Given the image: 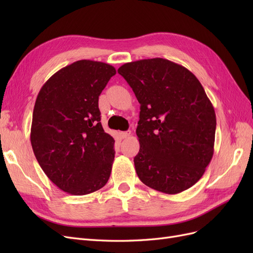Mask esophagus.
Returning a JSON list of instances; mask_svg holds the SVG:
<instances>
[{"label":"esophagus","instance_id":"esophagus-1","mask_svg":"<svg viewBox=\"0 0 253 253\" xmlns=\"http://www.w3.org/2000/svg\"><path fill=\"white\" fill-rule=\"evenodd\" d=\"M121 138H126V137H128L129 135H131V131H126V132H120L119 133Z\"/></svg>","mask_w":253,"mask_h":253}]
</instances>
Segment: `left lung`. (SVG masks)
Masks as SVG:
<instances>
[{
	"label": "left lung",
	"mask_w": 253,
	"mask_h": 253,
	"mask_svg": "<svg viewBox=\"0 0 253 253\" xmlns=\"http://www.w3.org/2000/svg\"><path fill=\"white\" fill-rule=\"evenodd\" d=\"M118 73L140 103L134 158L139 179L167 194L191 188L210 164L215 139V112L201 82L163 58L126 63Z\"/></svg>",
	"instance_id": "8db88e82"
}]
</instances>
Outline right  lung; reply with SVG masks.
Wrapping results in <instances>:
<instances>
[{
    "label": "right lung",
    "mask_w": 253,
    "mask_h": 253,
    "mask_svg": "<svg viewBox=\"0 0 253 253\" xmlns=\"http://www.w3.org/2000/svg\"><path fill=\"white\" fill-rule=\"evenodd\" d=\"M115 74L110 64L76 61L38 94L30 142L44 173L64 192L93 193L110 178L115 140L101 126L98 99Z\"/></svg>",
    "instance_id": "add662e5"
}]
</instances>
